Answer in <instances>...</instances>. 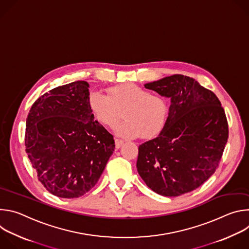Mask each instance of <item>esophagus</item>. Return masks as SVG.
<instances>
[{
	"instance_id": "esophagus-1",
	"label": "esophagus",
	"mask_w": 249,
	"mask_h": 249,
	"mask_svg": "<svg viewBox=\"0 0 249 249\" xmlns=\"http://www.w3.org/2000/svg\"><path fill=\"white\" fill-rule=\"evenodd\" d=\"M124 144V141L122 140H118V139H115V147L116 149H119L121 148V146Z\"/></svg>"
}]
</instances>
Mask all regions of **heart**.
I'll return each instance as SVG.
<instances>
[{"mask_svg":"<svg viewBox=\"0 0 249 249\" xmlns=\"http://www.w3.org/2000/svg\"><path fill=\"white\" fill-rule=\"evenodd\" d=\"M88 105L92 116L109 128L117 123L123 110L125 120L114 128V133L125 139L156 137L162 130L168 113L164 97L131 83L110 88L108 96L90 91Z\"/></svg>","mask_w":249,"mask_h":249,"instance_id":"heart-1","label":"heart"}]
</instances>
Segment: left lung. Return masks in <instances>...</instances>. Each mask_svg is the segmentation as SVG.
Masks as SVG:
<instances>
[{"mask_svg": "<svg viewBox=\"0 0 249 249\" xmlns=\"http://www.w3.org/2000/svg\"><path fill=\"white\" fill-rule=\"evenodd\" d=\"M170 98L165 124L139 146L137 170L154 192L180 196L214 174L229 138L225 111L214 92L183 75L145 84Z\"/></svg>", "mask_w": 249, "mask_h": 249, "instance_id": "8db88e82", "label": "left lung"}]
</instances>
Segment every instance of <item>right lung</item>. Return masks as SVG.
Wrapping results in <instances>:
<instances>
[{"label": "right lung", "instance_id": "right-lung-1", "mask_svg": "<svg viewBox=\"0 0 249 249\" xmlns=\"http://www.w3.org/2000/svg\"><path fill=\"white\" fill-rule=\"evenodd\" d=\"M84 81L51 89L31 106L25 151L38 180L53 195L78 198L98 181L113 154V136L89 105Z\"/></svg>", "mask_w": 249, "mask_h": 249}]
</instances>
